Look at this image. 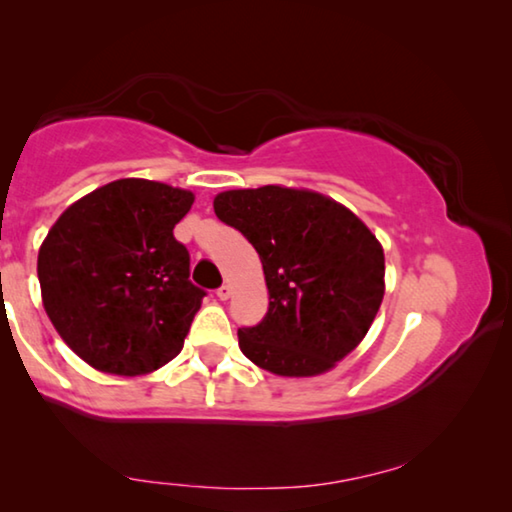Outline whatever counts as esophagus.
<instances>
[{
	"instance_id": "34e87169",
	"label": "esophagus",
	"mask_w": 512,
	"mask_h": 512,
	"mask_svg": "<svg viewBox=\"0 0 512 512\" xmlns=\"http://www.w3.org/2000/svg\"><path fill=\"white\" fill-rule=\"evenodd\" d=\"M230 296H232V287H230V284H223L221 289H216V298H219V300H228Z\"/></svg>"
}]
</instances>
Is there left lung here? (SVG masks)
Wrapping results in <instances>:
<instances>
[{
  "mask_svg": "<svg viewBox=\"0 0 512 512\" xmlns=\"http://www.w3.org/2000/svg\"><path fill=\"white\" fill-rule=\"evenodd\" d=\"M214 212L262 259L268 311L239 348L280 377H316L348 357L384 300V248L348 207L311 189L264 185L214 196Z\"/></svg>",
  "mask_w": 512,
  "mask_h": 512,
  "instance_id": "left-lung-1",
  "label": "left lung"
}]
</instances>
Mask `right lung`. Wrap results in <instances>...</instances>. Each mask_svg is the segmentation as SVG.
Returning <instances> with one entry per match:
<instances>
[{
	"mask_svg": "<svg viewBox=\"0 0 512 512\" xmlns=\"http://www.w3.org/2000/svg\"><path fill=\"white\" fill-rule=\"evenodd\" d=\"M194 194L121 178L85 194L51 225L38 280L51 325L94 370L149 375L183 350L205 291L173 228Z\"/></svg>",
	"mask_w": 512,
	"mask_h": 512,
	"instance_id": "obj_1",
	"label": "right lung"
}]
</instances>
